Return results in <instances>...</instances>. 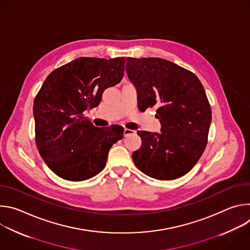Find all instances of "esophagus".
Listing matches in <instances>:
<instances>
[{"label": "esophagus", "instance_id": "1", "mask_svg": "<svg viewBox=\"0 0 250 250\" xmlns=\"http://www.w3.org/2000/svg\"><path fill=\"white\" fill-rule=\"evenodd\" d=\"M130 134H135V130H132V129H129V128H125L124 135L127 136V135H130Z\"/></svg>", "mask_w": 250, "mask_h": 250}]
</instances>
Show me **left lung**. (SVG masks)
I'll list each match as a JSON object with an SVG mask.
<instances>
[{
  "mask_svg": "<svg viewBox=\"0 0 250 250\" xmlns=\"http://www.w3.org/2000/svg\"><path fill=\"white\" fill-rule=\"evenodd\" d=\"M126 73L140 109L157 105L161 133L138 130L135 166L157 180H174L199 161L208 144L211 110L204 87L191 71L157 58H126Z\"/></svg>",
  "mask_w": 250,
  "mask_h": 250,
  "instance_id": "8db88e82",
  "label": "left lung"
}]
</instances>
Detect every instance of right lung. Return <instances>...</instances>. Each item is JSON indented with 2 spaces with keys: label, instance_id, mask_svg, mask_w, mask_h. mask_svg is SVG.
I'll list each match as a JSON object with an SVG mask.
<instances>
[{
  "label": "right lung",
  "instance_id": "1",
  "mask_svg": "<svg viewBox=\"0 0 250 250\" xmlns=\"http://www.w3.org/2000/svg\"><path fill=\"white\" fill-rule=\"evenodd\" d=\"M125 62L124 57L77 58L53 70L35 96V144L62 179L84 181L100 173L112 146L124 137L122 126L113 133L97 127L84 112L98 106L104 91L122 81Z\"/></svg>",
  "mask_w": 250,
  "mask_h": 250
}]
</instances>
